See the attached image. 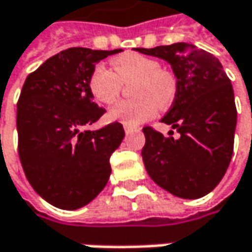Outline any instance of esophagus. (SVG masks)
<instances>
[{"label":"esophagus","mask_w":252,"mask_h":252,"mask_svg":"<svg viewBox=\"0 0 252 252\" xmlns=\"http://www.w3.org/2000/svg\"><path fill=\"white\" fill-rule=\"evenodd\" d=\"M124 129H126V134H129V132H134V131H137V128H134V126H124Z\"/></svg>","instance_id":"esophagus-1"}]
</instances>
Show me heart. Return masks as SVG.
I'll list each match as a JSON object with an SVG mask.
<instances>
[{
	"instance_id": "b5f03b06",
	"label": "heart",
	"mask_w": 252,
	"mask_h": 252,
	"mask_svg": "<svg viewBox=\"0 0 252 252\" xmlns=\"http://www.w3.org/2000/svg\"><path fill=\"white\" fill-rule=\"evenodd\" d=\"M112 70L96 66L88 80V89L95 102L111 105L118 98L123 83L135 80L132 94L135 99L121 101L108 111L111 121L126 126H138L156 115L157 108H167L176 95V78L161 69L156 59L126 53L114 59Z\"/></svg>"
}]
</instances>
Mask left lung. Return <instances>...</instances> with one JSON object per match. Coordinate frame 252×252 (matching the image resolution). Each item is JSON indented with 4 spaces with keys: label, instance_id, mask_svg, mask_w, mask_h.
Masks as SVG:
<instances>
[{
    "label": "left lung",
    "instance_id": "8db88e82",
    "mask_svg": "<svg viewBox=\"0 0 252 252\" xmlns=\"http://www.w3.org/2000/svg\"><path fill=\"white\" fill-rule=\"evenodd\" d=\"M137 52L163 59L176 76L172 108L161 123L179 132L173 138L144 126L141 156L149 176L182 199L212 192L226 172L237 126L231 80L214 55L189 43H174Z\"/></svg>",
    "mask_w": 252,
    "mask_h": 252
}]
</instances>
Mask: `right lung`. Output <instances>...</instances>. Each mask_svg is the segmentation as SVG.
Returning a JSON list of instances; mask_svg holds the SVG:
<instances>
[{
  "instance_id": "obj_1",
  "label": "right lung",
  "mask_w": 252,
  "mask_h": 252,
  "mask_svg": "<svg viewBox=\"0 0 252 252\" xmlns=\"http://www.w3.org/2000/svg\"><path fill=\"white\" fill-rule=\"evenodd\" d=\"M117 50L70 47L30 73L17 103L18 154L27 180L50 205L75 211L101 193L109 157L126 132L120 123L88 129L105 109L88 89L95 64Z\"/></svg>"
}]
</instances>
